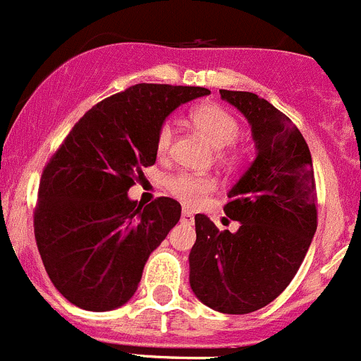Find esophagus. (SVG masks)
I'll list each match as a JSON object with an SVG mask.
<instances>
[{
	"label": "esophagus",
	"mask_w": 361,
	"mask_h": 361,
	"mask_svg": "<svg viewBox=\"0 0 361 361\" xmlns=\"http://www.w3.org/2000/svg\"><path fill=\"white\" fill-rule=\"evenodd\" d=\"M193 220H195L193 214H191L190 211L184 209L183 214H180V221H183V224H193Z\"/></svg>",
	"instance_id": "obj_1"
}]
</instances>
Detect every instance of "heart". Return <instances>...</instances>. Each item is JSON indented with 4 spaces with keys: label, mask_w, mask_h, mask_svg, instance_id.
Wrapping results in <instances>:
<instances>
[{
    "label": "heart",
    "mask_w": 361,
    "mask_h": 361,
    "mask_svg": "<svg viewBox=\"0 0 361 361\" xmlns=\"http://www.w3.org/2000/svg\"><path fill=\"white\" fill-rule=\"evenodd\" d=\"M191 123L198 134H202L214 148L221 150L234 145L240 137V123L226 109L214 104L198 105L191 111ZM175 137V128L170 121L161 125L155 140V150L159 155H166L170 152ZM166 188L175 198L184 204H197L204 195L214 188L213 178L195 177L188 173H177L166 180Z\"/></svg>",
    "instance_id": "obj_1"
}]
</instances>
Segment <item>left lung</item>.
Masks as SVG:
<instances>
[{"mask_svg":"<svg viewBox=\"0 0 361 361\" xmlns=\"http://www.w3.org/2000/svg\"><path fill=\"white\" fill-rule=\"evenodd\" d=\"M221 100L249 121L256 159L229 190L224 211L236 233L195 216L190 286L214 312L245 315L272 302L290 284L317 231L310 148L299 128L254 92L220 89Z\"/></svg>","mask_w":361,"mask_h":361,"instance_id":"8db88e82","label":"left lung"}]
</instances>
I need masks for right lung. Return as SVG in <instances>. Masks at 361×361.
<instances>
[{
	"instance_id": "1",
	"label": "right lung",
	"mask_w": 361,
	"mask_h": 361,
	"mask_svg": "<svg viewBox=\"0 0 361 361\" xmlns=\"http://www.w3.org/2000/svg\"><path fill=\"white\" fill-rule=\"evenodd\" d=\"M209 89L135 84L85 112L46 164L34 214L35 240L53 286L89 312L132 299L150 254L180 218V204L128 198L157 159L161 125Z\"/></svg>"
}]
</instances>
